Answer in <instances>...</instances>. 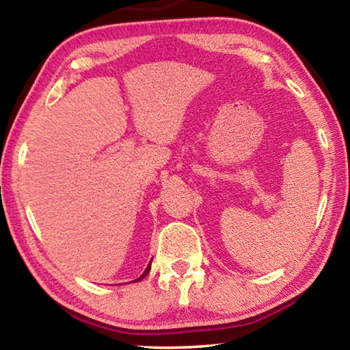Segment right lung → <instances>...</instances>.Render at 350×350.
I'll return each instance as SVG.
<instances>
[{
    "label": "right lung",
    "instance_id": "obj_1",
    "mask_svg": "<svg viewBox=\"0 0 350 350\" xmlns=\"http://www.w3.org/2000/svg\"><path fill=\"white\" fill-rule=\"evenodd\" d=\"M152 260V259H151ZM150 270H151V262L150 264H148V267L145 269V271H144V273H142L140 275V278H137V280H134V281H142V280H144V278L148 275V273H150Z\"/></svg>",
    "mask_w": 350,
    "mask_h": 350
}]
</instances>
